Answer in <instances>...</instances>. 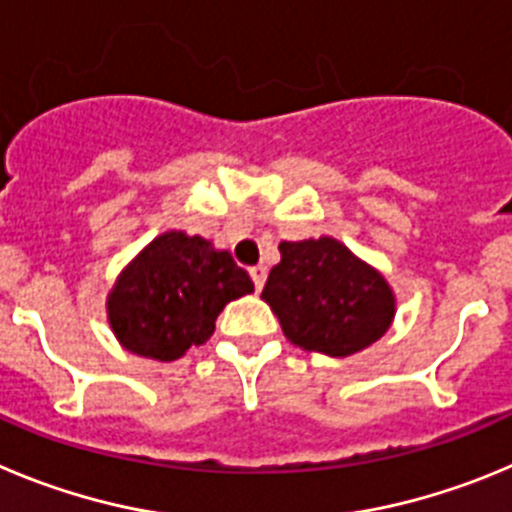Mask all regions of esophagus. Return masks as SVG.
<instances>
[{"instance_id": "1", "label": "esophagus", "mask_w": 512, "mask_h": 512, "mask_svg": "<svg viewBox=\"0 0 512 512\" xmlns=\"http://www.w3.org/2000/svg\"><path fill=\"white\" fill-rule=\"evenodd\" d=\"M250 278L252 283H255V288L262 290V285H265V278H267V267L265 265L250 267Z\"/></svg>"}]
</instances>
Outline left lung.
Segmentation results:
<instances>
[{
	"mask_svg": "<svg viewBox=\"0 0 512 512\" xmlns=\"http://www.w3.org/2000/svg\"><path fill=\"white\" fill-rule=\"evenodd\" d=\"M262 301L296 347L349 357L390 329L395 296L375 267L334 237L280 242Z\"/></svg>",
	"mask_w": 512,
	"mask_h": 512,
	"instance_id": "1",
	"label": "left lung"
}]
</instances>
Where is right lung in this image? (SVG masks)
I'll list each match as a JSON object with an SVG mask.
<instances>
[{"mask_svg": "<svg viewBox=\"0 0 512 512\" xmlns=\"http://www.w3.org/2000/svg\"><path fill=\"white\" fill-rule=\"evenodd\" d=\"M247 270L227 250L186 232L155 237L114 283L109 324L124 349L173 362L214 334V321L234 298L252 293Z\"/></svg>", "mask_w": 512, "mask_h": 512, "instance_id": "add662e5", "label": "right lung"}]
</instances>
